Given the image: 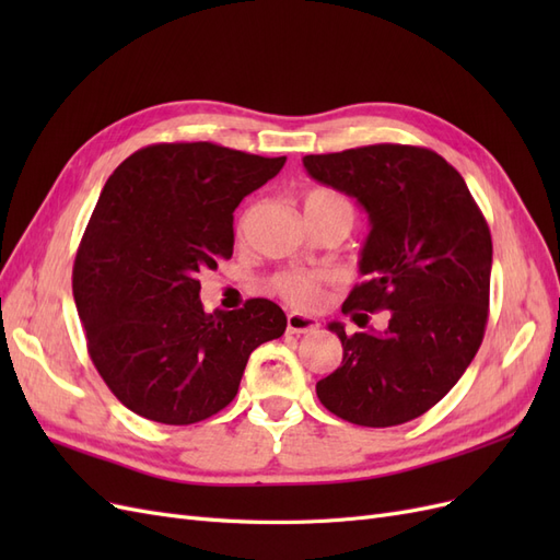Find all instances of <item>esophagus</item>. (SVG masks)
<instances>
[{"label": "esophagus", "mask_w": 560, "mask_h": 560, "mask_svg": "<svg viewBox=\"0 0 560 560\" xmlns=\"http://www.w3.org/2000/svg\"><path fill=\"white\" fill-rule=\"evenodd\" d=\"M319 327V322L311 315L290 313L287 315V331L290 334H313Z\"/></svg>", "instance_id": "esophagus-1"}]
</instances>
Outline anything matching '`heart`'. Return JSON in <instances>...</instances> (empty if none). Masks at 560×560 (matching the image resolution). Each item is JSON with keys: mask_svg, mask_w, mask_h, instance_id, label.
Instances as JSON below:
<instances>
[{"mask_svg": "<svg viewBox=\"0 0 560 560\" xmlns=\"http://www.w3.org/2000/svg\"><path fill=\"white\" fill-rule=\"evenodd\" d=\"M334 210L352 212L350 200L331 189H311L303 194V212L311 214H325ZM270 290L278 296H282L287 303H292L296 308H313L322 301V280L301 273V270H282V273L270 278Z\"/></svg>", "mask_w": 560, "mask_h": 560, "instance_id": "obj_1", "label": "heart"}]
</instances>
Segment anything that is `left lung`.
Here are the masks:
<instances>
[{
	"mask_svg": "<svg viewBox=\"0 0 560 560\" xmlns=\"http://www.w3.org/2000/svg\"><path fill=\"white\" fill-rule=\"evenodd\" d=\"M313 179L358 198L371 233L362 249L366 278L343 303L360 327L387 311L383 331L346 334L343 362L317 381L334 416L364 428L409 422L460 381L477 354L490 296L493 241L463 175L432 149L369 144L303 156Z\"/></svg>",
	"mask_w": 560,
	"mask_h": 560,
	"instance_id": "obj_1",
	"label": "left lung"
}]
</instances>
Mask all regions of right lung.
<instances>
[{
  "label": "right lung",
  "instance_id": "add662e5",
  "mask_svg": "<svg viewBox=\"0 0 560 560\" xmlns=\"http://www.w3.org/2000/svg\"><path fill=\"white\" fill-rule=\"evenodd\" d=\"M266 159L212 142L135 151L107 179L77 249L72 290L89 354L114 397L163 425L229 406L254 348L287 317L268 299L208 315L198 273L233 254V212L273 179Z\"/></svg>",
  "mask_w": 560,
  "mask_h": 560
}]
</instances>
